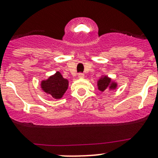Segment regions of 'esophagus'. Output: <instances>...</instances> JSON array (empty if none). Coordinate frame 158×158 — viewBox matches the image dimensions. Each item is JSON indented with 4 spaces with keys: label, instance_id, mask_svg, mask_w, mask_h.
<instances>
[{
    "label": "esophagus",
    "instance_id": "esophagus-1",
    "mask_svg": "<svg viewBox=\"0 0 158 158\" xmlns=\"http://www.w3.org/2000/svg\"><path fill=\"white\" fill-rule=\"evenodd\" d=\"M78 77H79V78H84V77H85V74H84V73H78Z\"/></svg>",
    "mask_w": 158,
    "mask_h": 158
}]
</instances>
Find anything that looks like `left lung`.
<instances>
[{"mask_svg": "<svg viewBox=\"0 0 158 158\" xmlns=\"http://www.w3.org/2000/svg\"><path fill=\"white\" fill-rule=\"evenodd\" d=\"M98 88L99 91H105L107 90H113L117 88V84L112 81L108 76H102L98 81Z\"/></svg>", "mask_w": 158, "mask_h": 158, "instance_id": "1", "label": "left lung"}]
</instances>
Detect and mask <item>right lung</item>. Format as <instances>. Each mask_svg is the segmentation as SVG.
<instances>
[{
    "label": "right lung",
    "mask_w": 158,
    "mask_h": 158,
    "mask_svg": "<svg viewBox=\"0 0 158 158\" xmlns=\"http://www.w3.org/2000/svg\"><path fill=\"white\" fill-rule=\"evenodd\" d=\"M68 80L63 77L61 73L57 71L55 74L49 77L47 80L42 81L41 88L43 91L50 94L56 99L63 97L68 88Z\"/></svg>",
    "instance_id": "right-lung-1"
}]
</instances>
